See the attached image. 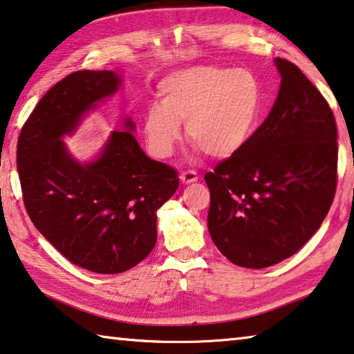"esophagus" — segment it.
<instances>
[{
	"label": "esophagus",
	"instance_id": "obj_1",
	"mask_svg": "<svg viewBox=\"0 0 354 354\" xmlns=\"http://www.w3.org/2000/svg\"><path fill=\"white\" fill-rule=\"evenodd\" d=\"M179 178H181V181H183L184 184H190V183L198 181V175H197V171H194V170L181 171V175H179Z\"/></svg>",
	"mask_w": 354,
	"mask_h": 354
}]
</instances>
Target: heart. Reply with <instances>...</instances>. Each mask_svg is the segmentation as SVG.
<instances>
[{"label":"heart","mask_w":354,"mask_h":354,"mask_svg":"<svg viewBox=\"0 0 354 354\" xmlns=\"http://www.w3.org/2000/svg\"><path fill=\"white\" fill-rule=\"evenodd\" d=\"M162 104H151L143 131L151 151L168 157L187 138L209 157H228L244 147L260 124L265 91L245 69L206 64L178 71L159 85Z\"/></svg>","instance_id":"1"}]
</instances>
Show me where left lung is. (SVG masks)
Masks as SVG:
<instances>
[{
  "instance_id": "1",
  "label": "left lung",
  "mask_w": 354,
  "mask_h": 354,
  "mask_svg": "<svg viewBox=\"0 0 354 354\" xmlns=\"http://www.w3.org/2000/svg\"><path fill=\"white\" fill-rule=\"evenodd\" d=\"M279 96L248 143L205 175L207 228L234 265L261 269L295 255L326 217L337 189V126L328 100L276 58Z\"/></svg>"
}]
</instances>
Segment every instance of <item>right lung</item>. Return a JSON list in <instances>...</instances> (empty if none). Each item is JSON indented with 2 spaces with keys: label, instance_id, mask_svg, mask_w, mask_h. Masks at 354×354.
<instances>
[{
  "label": "right lung",
  "instance_id": "obj_1",
  "mask_svg": "<svg viewBox=\"0 0 354 354\" xmlns=\"http://www.w3.org/2000/svg\"><path fill=\"white\" fill-rule=\"evenodd\" d=\"M113 71H77L48 89L21 127L17 170L28 216L61 255L97 274L138 265L157 239L156 212L179 186L175 168L143 153L129 131H115L104 153L82 165L61 137L113 94Z\"/></svg>",
  "mask_w": 354,
  "mask_h": 354
}]
</instances>
